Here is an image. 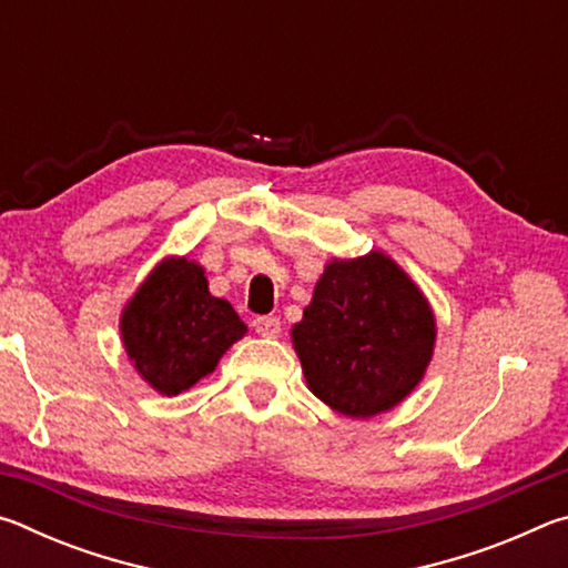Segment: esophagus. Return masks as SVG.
Returning <instances> with one entry per match:
<instances>
[{
  "label": "esophagus",
  "mask_w": 568,
  "mask_h": 568,
  "mask_svg": "<svg viewBox=\"0 0 568 568\" xmlns=\"http://www.w3.org/2000/svg\"><path fill=\"white\" fill-rule=\"evenodd\" d=\"M253 328L261 338H277L281 335V321L273 318V315H257L253 321Z\"/></svg>",
  "instance_id": "obj_1"
}]
</instances>
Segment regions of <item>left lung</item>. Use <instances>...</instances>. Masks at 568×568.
<instances>
[{
    "mask_svg": "<svg viewBox=\"0 0 568 568\" xmlns=\"http://www.w3.org/2000/svg\"><path fill=\"white\" fill-rule=\"evenodd\" d=\"M291 338L313 396L348 418H373L406 400L426 376L436 315L410 275L371 250L323 267Z\"/></svg>",
    "mask_w": 568,
    "mask_h": 568,
    "instance_id": "8db88e82",
    "label": "left lung"
}]
</instances>
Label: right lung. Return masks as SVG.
Wrapping results in <instances>:
<instances>
[{"label":"right lung","instance_id":"right-lung-1","mask_svg":"<svg viewBox=\"0 0 568 568\" xmlns=\"http://www.w3.org/2000/svg\"><path fill=\"white\" fill-rule=\"evenodd\" d=\"M247 333L235 307L207 287L205 267L170 255L122 307L120 338L132 368L162 396L195 386Z\"/></svg>","mask_w":568,"mask_h":568}]
</instances>
